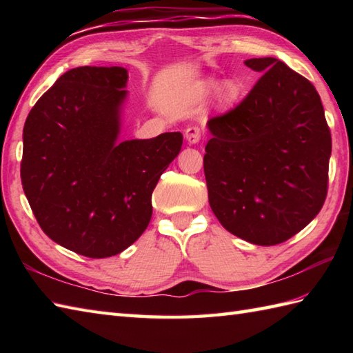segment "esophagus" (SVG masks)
Returning a JSON list of instances; mask_svg holds the SVG:
<instances>
[{
    "mask_svg": "<svg viewBox=\"0 0 353 353\" xmlns=\"http://www.w3.org/2000/svg\"><path fill=\"white\" fill-rule=\"evenodd\" d=\"M185 138L190 144H197L201 138V129L199 125H190L188 129L185 130Z\"/></svg>",
    "mask_w": 353,
    "mask_h": 353,
    "instance_id": "esophagus-1",
    "label": "esophagus"
}]
</instances>
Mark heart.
Instances as JSON below:
<instances>
[{
  "mask_svg": "<svg viewBox=\"0 0 353 353\" xmlns=\"http://www.w3.org/2000/svg\"><path fill=\"white\" fill-rule=\"evenodd\" d=\"M211 86H212L214 89L219 88V86H216V83H212ZM239 94H241V88H239V85L235 83L234 80L224 81V83H223V85L220 86V89H219L220 100H221V103H224V104H232L234 101H236Z\"/></svg>",
  "mask_w": 353,
  "mask_h": 353,
  "instance_id": "1",
  "label": "heart"
}]
</instances>
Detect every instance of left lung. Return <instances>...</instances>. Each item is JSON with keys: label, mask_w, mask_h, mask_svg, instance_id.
Listing matches in <instances>:
<instances>
[{"label": "left lung", "mask_w": 353, "mask_h": 353, "mask_svg": "<svg viewBox=\"0 0 353 353\" xmlns=\"http://www.w3.org/2000/svg\"><path fill=\"white\" fill-rule=\"evenodd\" d=\"M245 99L208 121V199L223 228L258 245L287 241L312 221L327 194L331 130L308 79L274 57Z\"/></svg>", "instance_id": "1"}]
</instances>
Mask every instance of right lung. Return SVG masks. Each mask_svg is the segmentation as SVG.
I'll return each instance as SVG.
<instances>
[{
  "mask_svg": "<svg viewBox=\"0 0 353 353\" xmlns=\"http://www.w3.org/2000/svg\"><path fill=\"white\" fill-rule=\"evenodd\" d=\"M121 66L66 71L24 124L21 182L41 229L88 258L121 253L152 219V194L182 148L181 132L118 142Z\"/></svg>",
  "mask_w": 353,
  "mask_h": 353,
  "instance_id": "1",
  "label": "right lung"
}]
</instances>
